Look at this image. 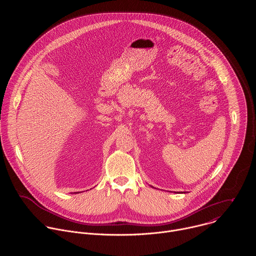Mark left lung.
I'll list each match as a JSON object with an SVG mask.
<instances>
[{
	"label": "left lung",
	"instance_id": "8db88e82",
	"mask_svg": "<svg viewBox=\"0 0 256 256\" xmlns=\"http://www.w3.org/2000/svg\"><path fill=\"white\" fill-rule=\"evenodd\" d=\"M179 194H184V192H179Z\"/></svg>",
	"mask_w": 256,
	"mask_h": 256
}]
</instances>
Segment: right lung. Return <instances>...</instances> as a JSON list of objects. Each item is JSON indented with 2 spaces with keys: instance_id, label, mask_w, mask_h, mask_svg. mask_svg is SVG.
Masks as SVG:
<instances>
[{
  "instance_id": "add662e5",
  "label": "right lung",
  "mask_w": 256,
  "mask_h": 256,
  "mask_svg": "<svg viewBox=\"0 0 256 256\" xmlns=\"http://www.w3.org/2000/svg\"><path fill=\"white\" fill-rule=\"evenodd\" d=\"M74 194H79V192H74Z\"/></svg>"
}]
</instances>
